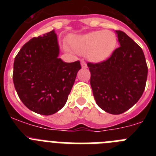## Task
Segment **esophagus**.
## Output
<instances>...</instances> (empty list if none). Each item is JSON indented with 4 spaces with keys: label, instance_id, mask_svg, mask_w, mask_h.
Returning <instances> with one entry per match:
<instances>
[{
    "label": "esophagus",
    "instance_id": "1",
    "mask_svg": "<svg viewBox=\"0 0 156 156\" xmlns=\"http://www.w3.org/2000/svg\"><path fill=\"white\" fill-rule=\"evenodd\" d=\"M81 66H82V68H83V69L87 68V63L85 62H83V61L81 62Z\"/></svg>",
    "mask_w": 156,
    "mask_h": 156
}]
</instances>
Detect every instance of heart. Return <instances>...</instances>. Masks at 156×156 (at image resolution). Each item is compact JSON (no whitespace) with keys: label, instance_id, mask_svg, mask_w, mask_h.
Listing matches in <instances>:
<instances>
[{"label":"heart","instance_id":"b5f03b06","mask_svg":"<svg viewBox=\"0 0 156 156\" xmlns=\"http://www.w3.org/2000/svg\"><path fill=\"white\" fill-rule=\"evenodd\" d=\"M74 51L86 55L91 62H100L110 57L117 44L116 35L110 30H98L70 38Z\"/></svg>","mask_w":156,"mask_h":156}]
</instances>
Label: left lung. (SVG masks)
<instances>
[{"mask_svg": "<svg viewBox=\"0 0 156 156\" xmlns=\"http://www.w3.org/2000/svg\"><path fill=\"white\" fill-rule=\"evenodd\" d=\"M116 34L120 46L112 55L101 62H87L96 103L113 115L123 113L138 101L148 76L142 49L124 32Z\"/></svg>", "mask_w": 156, "mask_h": 156, "instance_id": "8db88e82", "label": "left lung"}]
</instances>
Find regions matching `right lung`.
Here are the masks:
<instances>
[{
    "label": "right lung",
    "instance_id": "1",
    "mask_svg": "<svg viewBox=\"0 0 156 156\" xmlns=\"http://www.w3.org/2000/svg\"><path fill=\"white\" fill-rule=\"evenodd\" d=\"M58 54L52 30L32 38L15 58V88L23 104L36 113L49 115L62 108L81 69L80 61L65 62Z\"/></svg>",
    "mask_w": 156,
    "mask_h": 156
}]
</instances>
